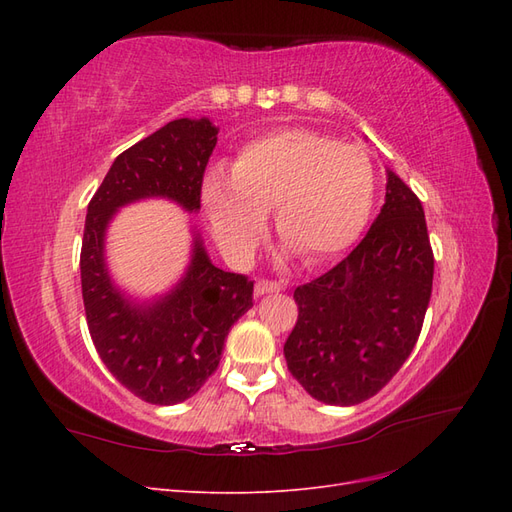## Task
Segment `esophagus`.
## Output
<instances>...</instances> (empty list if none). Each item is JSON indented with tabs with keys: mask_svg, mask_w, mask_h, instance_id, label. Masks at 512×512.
<instances>
[{
	"mask_svg": "<svg viewBox=\"0 0 512 512\" xmlns=\"http://www.w3.org/2000/svg\"><path fill=\"white\" fill-rule=\"evenodd\" d=\"M286 288V284L284 282H273V280H258L256 282V286H254V290H256V294H271V292H280V290H284Z\"/></svg>",
	"mask_w": 512,
	"mask_h": 512,
	"instance_id": "1",
	"label": "esophagus"
}]
</instances>
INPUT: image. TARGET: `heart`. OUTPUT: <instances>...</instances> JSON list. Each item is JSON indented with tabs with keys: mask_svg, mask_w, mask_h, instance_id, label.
Here are the masks:
<instances>
[{
	"mask_svg": "<svg viewBox=\"0 0 512 512\" xmlns=\"http://www.w3.org/2000/svg\"><path fill=\"white\" fill-rule=\"evenodd\" d=\"M374 196L376 170L365 149L305 128L252 138L230 177L213 168L203 181L213 237L228 254L250 256L273 211L277 235L305 265H322L350 247Z\"/></svg>",
	"mask_w": 512,
	"mask_h": 512,
	"instance_id": "b5f03b06",
	"label": "heart"
}]
</instances>
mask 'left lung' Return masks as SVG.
Listing matches in <instances>:
<instances>
[{
	"label": "left lung",
	"instance_id": "obj_1",
	"mask_svg": "<svg viewBox=\"0 0 512 512\" xmlns=\"http://www.w3.org/2000/svg\"><path fill=\"white\" fill-rule=\"evenodd\" d=\"M433 252L421 200L393 170L363 241L294 290L299 318L284 344L290 374L314 399L356 406L406 363L423 329Z\"/></svg>",
	"mask_w": 512,
	"mask_h": 512
}]
</instances>
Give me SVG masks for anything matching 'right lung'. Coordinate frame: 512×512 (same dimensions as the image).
<instances>
[{
	"mask_svg": "<svg viewBox=\"0 0 512 512\" xmlns=\"http://www.w3.org/2000/svg\"><path fill=\"white\" fill-rule=\"evenodd\" d=\"M215 143L218 128L207 117L170 121L117 156L87 207L81 286L89 335L108 371L147 404L173 406L200 391L220 365L230 327L252 307L254 282L215 267L196 235L179 284L134 303L108 275L106 226L119 207L143 198L198 211Z\"/></svg>",
	"mask_w": 512,
	"mask_h": 512,
	"instance_id": "1",
	"label": "right lung"
}]
</instances>
